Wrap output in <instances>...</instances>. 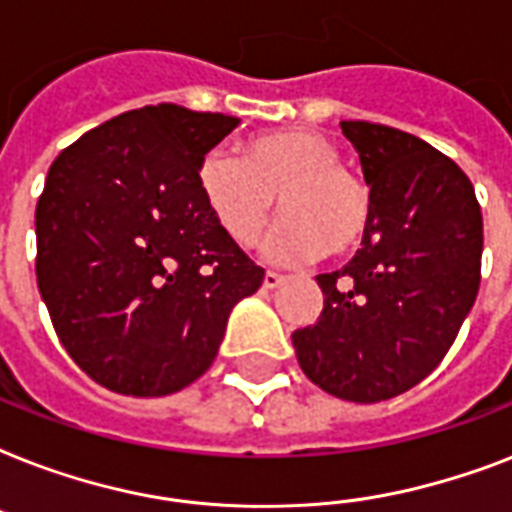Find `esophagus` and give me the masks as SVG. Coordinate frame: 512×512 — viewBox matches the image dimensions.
Listing matches in <instances>:
<instances>
[{"instance_id": "obj_1", "label": "esophagus", "mask_w": 512, "mask_h": 512, "mask_svg": "<svg viewBox=\"0 0 512 512\" xmlns=\"http://www.w3.org/2000/svg\"><path fill=\"white\" fill-rule=\"evenodd\" d=\"M281 281H284V276H281V273L268 271V273H265V279H263V287L265 289H276V287H281Z\"/></svg>"}]
</instances>
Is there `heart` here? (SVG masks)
<instances>
[{"mask_svg":"<svg viewBox=\"0 0 512 512\" xmlns=\"http://www.w3.org/2000/svg\"><path fill=\"white\" fill-rule=\"evenodd\" d=\"M196 180L209 215L241 247L263 239L279 199L287 220L268 249L281 260L345 255L372 220L364 180L342 167L332 140L311 130L263 132L241 146V156L215 148Z\"/></svg>","mask_w":512,"mask_h":512,"instance_id":"b5f03b06","label":"heart"}]
</instances>
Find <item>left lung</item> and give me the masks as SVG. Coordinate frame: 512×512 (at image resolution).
<instances>
[{"instance_id": "1", "label": "left lung", "mask_w": 512, "mask_h": 512, "mask_svg": "<svg viewBox=\"0 0 512 512\" xmlns=\"http://www.w3.org/2000/svg\"><path fill=\"white\" fill-rule=\"evenodd\" d=\"M372 196L345 268L316 276L324 311L292 335L305 377L342 401L414 388L452 348L481 284L484 220L457 164L396 127L342 122Z\"/></svg>"}]
</instances>
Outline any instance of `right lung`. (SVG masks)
<instances>
[{"label": "right lung", "mask_w": 512, "mask_h": 512, "mask_svg": "<svg viewBox=\"0 0 512 512\" xmlns=\"http://www.w3.org/2000/svg\"><path fill=\"white\" fill-rule=\"evenodd\" d=\"M239 119L159 103L84 132L36 204V284L82 372L122 396L183 390L265 271L209 215L201 159Z\"/></svg>", "instance_id": "1"}]
</instances>
